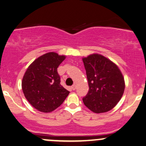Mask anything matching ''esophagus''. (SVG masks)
Returning a JSON list of instances; mask_svg holds the SVG:
<instances>
[{
    "label": "esophagus",
    "mask_w": 146,
    "mask_h": 146,
    "mask_svg": "<svg viewBox=\"0 0 146 146\" xmlns=\"http://www.w3.org/2000/svg\"><path fill=\"white\" fill-rule=\"evenodd\" d=\"M71 89L73 90H75V89H76V85H75V84L73 85V86H71Z\"/></svg>",
    "instance_id": "34e87169"
}]
</instances>
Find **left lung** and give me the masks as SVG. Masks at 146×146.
<instances>
[{
    "label": "left lung",
    "mask_w": 146,
    "mask_h": 146,
    "mask_svg": "<svg viewBox=\"0 0 146 146\" xmlns=\"http://www.w3.org/2000/svg\"><path fill=\"white\" fill-rule=\"evenodd\" d=\"M89 91L83 98L85 106L96 113L109 111L123 94L125 82L119 68L102 55L94 54L83 58Z\"/></svg>",
    "instance_id": "8db88e82"
}]
</instances>
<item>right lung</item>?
Listing matches in <instances>:
<instances>
[{"instance_id":"right-lung-1","label":"right lung","mask_w":146,"mask_h":146,"mask_svg":"<svg viewBox=\"0 0 146 146\" xmlns=\"http://www.w3.org/2000/svg\"><path fill=\"white\" fill-rule=\"evenodd\" d=\"M65 58L48 52L38 57L29 67L22 80V90L27 101L40 112H50L62 104L70 92L60 85L57 68Z\"/></svg>"}]
</instances>
